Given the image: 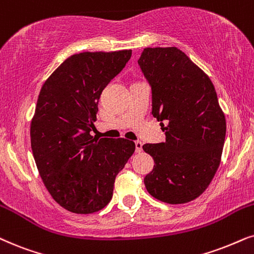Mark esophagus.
Returning a JSON list of instances; mask_svg holds the SVG:
<instances>
[{
  "instance_id": "34e87169",
  "label": "esophagus",
  "mask_w": 254,
  "mask_h": 254,
  "mask_svg": "<svg viewBox=\"0 0 254 254\" xmlns=\"http://www.w3.org/2000/svg\"><path fill=\"white\" fill-rule=\"evenodd\" d=\"M135 150H136V153L142 151V142L141 141H135Z\"/></svg>"
}]
</instances>
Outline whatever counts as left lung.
I'll return each instance as SVG.
<instances>
[{
    "label": "left lung",
    "instance_id": "left-lung-1",
    "mask_svg": "<svg viewBox=\"0 0 254 254\" xmlns=\"http://www.w3.org/2000/svg\"><path fill=\"white\" fill-rule=\"evenodd\" d=\"M137 63L151 87V114L166 133V142L143 144L155 162L144 186L161 202H191L211 183L225 141L215 86L175 47L146 48Z\"/></svg>",
    "mask_w": 254,
    "mask_h": 254
}]
</instances>
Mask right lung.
Returning a JSON list of instances; mask_svg holds the SVG:
<instances>
[{
	"label": "right lung",
	"mask_w": 254,
	"mask_h": 254,
	"mask_svg": "<svg viewBox=\"0 0 254 254\" xmlns=\"http://www.w3.org/2000/svg\"><path fill=\"white\" fill-rule=\"evenodd\" d=\"M131 50L81 52L65 59L39 92L30 126L31 149L43 183L59 205L93 213L110 203L114 181L135 150L124 137H93L101 92Z\"/></svg>",
	"instance_id": "obj_1"
}]
</instances>
